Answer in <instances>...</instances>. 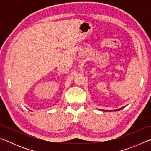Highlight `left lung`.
Returning a JSON list of instances; mask_svg holds the SVG:
<instances>
[{
    "mask_svg": "<svg viewBox=\"0 0 151 151\" xmlns=\"http://www.w3.org/2000/svg\"><path fill=\"white\" fill-rule=\"evenodd\" d=\"M125 106H123V107H122V108H120V109H119L114 110V111H120V110H121V109H122L123 108H124ZM102 111H103V110H102ZM104 111H106V110H104Z\"/></svg>",
    "mask_w": 151,
    "mask_h": 151,
    "instance_id": "8db88e82",
    "label": "left lung"
}]
</instances>
